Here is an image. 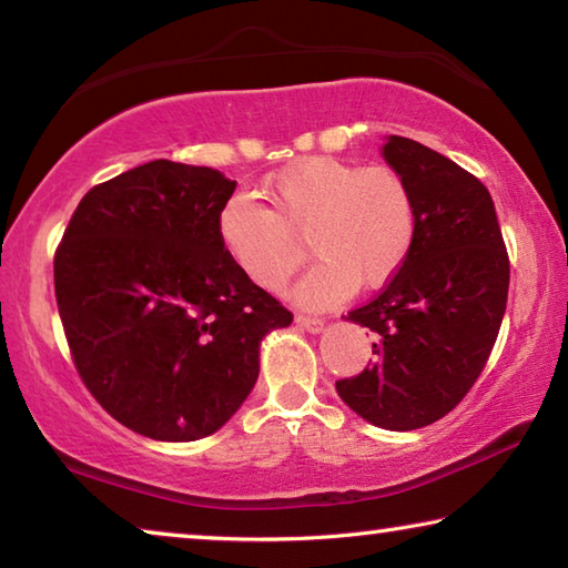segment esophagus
Masks as SVG:
<instances>
[{
	"label": "esophagus",
	"mask_w": 568,
	"mask_h": 568,
	"mask_svg": "<svg viewBox=\"0 0 568 568\" xmlns=\"http://www.w3.org/2000/svg\"><path fill=\"white\" fill-rule=\"evenodd\" d=\"M295 323L301 325V328H305L307 333H321V331H323V318H318V315L297 313V315H295Z\"/></svg>",
	"instance_id": "1"
}]
</instances>
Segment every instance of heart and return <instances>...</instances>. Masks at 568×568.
<instances>
[{
	"mask_svg": "<svg viewBox=\"0 0 568 568\" xmlns=\"http://www.w3.org/2000/svg\"><path fill=\"white\" fill-rule=\"evenodd\" d=\"M267 197L273 210L247 195L230 197L217 215L220 240L250 281L277 293L301 267L307 237L321 257L297 285V301L307 305L388 283L416 240V197L388 165L305 158L277 172Z\"/></svg>",
	"mask_w": 568,
	"mask_h": 568,
	"instance_id": "obj_1",
	"label": "heart"
}]
</instances>
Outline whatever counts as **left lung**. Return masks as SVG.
I'll return each instance as SVG.
<instances>
[{"instance_id": "8db88e82", "label": "left lung", "mask_w": 568, "mask_h": 568, "mask_svg": "<svg viewBox=\"0 0 568 568\" xmlns=\"http://www.w3.org/2000/svg\"><path fill=\"white\" fill-rule=\"evenodd\" d=\"M383 158L416 197V240L378 295L348 313L376 343L368 368L335 381V390L373 426L416 430L454 410L486 368L511 265L494 200L476 175L398 134Z\"/></svg>"}]
</instances>
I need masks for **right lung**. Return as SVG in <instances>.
Segmentation results:
<instances>
[{"label": "right lung", "instance_id": "add662e5", "mask_svg": "<svg viewBox=\"0 0 568 568\" xmlns=\"http://www.w3.org/2000/svg\"><path fill=\"white\" fill-rule=\"evenodd\" d=\"M233 190L213 168L152 160L94 185L54 250L74 368L140 436L215 434L255 386L265 333L293 323L220 240Z\"/></svg>", "mask_w": 568, "mask_h": 568}]
</instances>
